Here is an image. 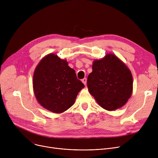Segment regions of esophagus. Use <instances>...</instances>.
<instances>
[{
    "mask_svg": "<svg viewBox=\"0 0 158 158\" xmlns=\"http://www.w3.org/2000/svg\"><path fill=\"white\" fill-rule=\"evenodd\" d=\"M82 83H83L85 85H86V82H87V79L86 78L82 79Z\"/></svg>",
    "mask_w": 158,
    "mask_h": 158,
    "instance_id": "1",
    "label": "esophagus"
}]
</instances>
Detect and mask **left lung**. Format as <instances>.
Returning a JSON list of instances; mask_svg holds the SVG:
<instances>
[{"instance_id":"1","label":"left lung","mask_w":158,"mask_h":158,"mask_svg":"<svg viewBox=\"0 0 158 158\" xmlns=\"http://www.w3.org/2000/svg\"><path fill=\"white\" fill-rule=\"evenodd\" d=\"M87 80L88 91L104 110L114 111L124 106L132 92L130 70L119 58L107 54L96 60Z\"/></svg>"}]
</instances>
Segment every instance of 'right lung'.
I'll use <instances>...</instances> for the list:
<instances>
[{"label": "right lung", "mask_w": 158, "mask_h": 158, "mask_svg": "<svg viewBox=\"0 0 158 158\" xmlns=\"http://www.w3.org/2000/svg\"><path fill=\"white\" fill-rule=\"evenodd\" d=\"M32 84L40 104L55 113L69 109L85 87L66 60L54 54H48L40 61L33 75Z\"/></svg>", "instance_id": "add662e5"}]
</instances>
